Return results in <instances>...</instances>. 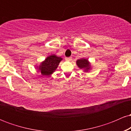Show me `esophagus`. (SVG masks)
I'll return each instance as SVG.
<instances>
[{
    "label": "esophagus",
    "mask_w": 131,
    "mask_h": 131,
    "mask_svg": "<svg viewBox=\"0 0 131 131\" xmlns=\"http://www.w3.org/2000/svg\"><path fill=\"white\" fill-rule=\"evenodd\" d=\"M65 60L67 61H71L72 60V58L71 57H67V58H65Z\"/></svg>",
    "instance_id": "obj_1"
}]
</instances>
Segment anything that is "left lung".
<instances>
[{
  "instance_id": "obj_1",
  "label": "left lung",
  "mask_w": 131,
  "mask_h": 131,
  "mask_svg": "<svg viewBox=\"0 0 131 131\" xmlns=\"http://www.w3.org/2000/svg\"><path fill=\"white\" fill-rule=\"evenodd\" d=\"M76 63H77V65L79 68L84 69L85 71H88L91 68V65H90V63L88 59L81 58V59L78 60L76 61Z\"/></svg>"
}]
</instances>
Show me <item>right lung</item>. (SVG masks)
<instances>
[{"label":"right lung","instance_id":"obj_1","mask_svg":"<svg viewBox=\"0 0 131 131\" xmlns=\"http://www.w3.org/2000/svg\"><path fill=\"white\" fill-rule=\"evenodd\" d=\"M62 58L57 57L55 55H52L47 57V58L40 64L39 71L42 76H49L55 71Z\"/></svg>","mask_w":131,"mask_h":131}]
</instances>
